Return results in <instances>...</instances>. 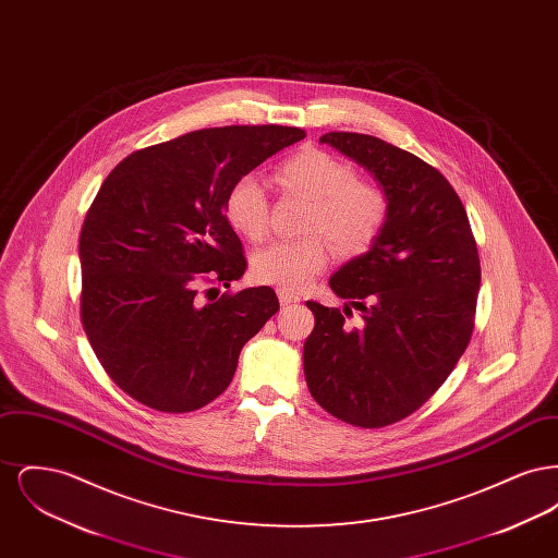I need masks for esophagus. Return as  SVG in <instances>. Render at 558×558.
Listing matches in <instances>:
<instances>
[{
	"label": "esophagus",
	"instance_id": "34e87169",
	"mask_svg": "<svg viewBox=\"0 0 558 558\" xmlns=\"http://www.w3.org/2000/svg\"><path fill=\"white\" fill-rule=\"evenodd\" d=\"M278 299H280V305H294V303H299V301H301V296H299V294L287 291V289H278Z\"/></svg>",
	"mask_w": 558,
	"mask_h": 558
}]
</instances>
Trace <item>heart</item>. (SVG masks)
<instances>
[{"label": "heart", "instance_id": "1", "mask_svg": "<svg viewBox=\"0 0 558 558\" xmlns=\"http://www.w3.org/2000/svg\"><path fill=\"white\" fill-rule=\"evenodd\" d=\"M282 186L312 201L305 217L310 236L276 240L253 255L257 280L287 291H301L314 282L330 262V246L322 233L347 255L368 251L383 234L391 201L387 190L360 180L357 171L335 155L305 148L278 169ZM223 211L228 223L248 240H262L269 228V203L264 182L255 173H244L226 194Z\"/></svg>", "mask_w": 558, "mask_h": 558}]
</instances>
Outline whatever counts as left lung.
Returning a JSON list of instances; mask_svg holds the SVG:
<instances>
[{
    "label": "left lung",
    "mask_w": 558,
    "mask_h": 558,
    "mask_svg": "<svg viewBox=\"0 0 558 558\" xmlns=\"http://www.w3.org/2000/svg\"><path fill=\"white\" fill-rule=\"evenodd\" d=\"M319 142L371 171L391 215L371 248L328 280L345 307L307 301L316 326L303 345V371L326 412L378 428L418 410L469 345L477 242L456 190L425 160L366 133H324ZM353 308L360 327L344 322Z\"/></svg>",
    "instance_id": "1"
}]
</instances>
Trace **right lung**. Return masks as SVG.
<instances>
[{
  "label": "right lung",
  "instance_id": "1",
  "mask_svg": "<svg viewBox=\"0 0 558 558\" xmlns=\"http://www.w3.org/2000/svg\"><path fill=\"white\" fill-rule=\"evenodd\" d=\"M305 132L282 125L198 130L137 150L98 190L80 236L81 319L108 376L159 412H192L221 396L240 349L278 310L269 287L203 303L246 269L226 194ZM215 291V289H211Z\"/></svg>",
  "mask_w": 558,
  "mask_h": 558
}]
</instances>
